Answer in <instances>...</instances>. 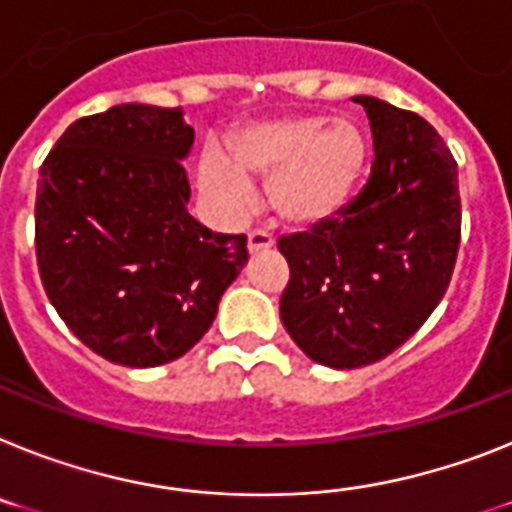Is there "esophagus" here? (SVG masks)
<instances>
[{"label": "esophagus", "mask_w": 512, "mask_h": 512, "mask_svg": "<svg viewBox=\"0 0 512 512\" xmlns=\"http://www.w3.org/2000/svg\"><path fill=\"white\" fill-rule=\"evenodd\" d=\"M249 252H263V249L273 247V236L268 231H249L247 234Z\"/></svg>", "instance_id": "34e87169"}]
</instances>
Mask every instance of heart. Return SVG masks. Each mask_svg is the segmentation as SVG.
I'll use <instances>...</instances> for the list:
<instances>
[{
  "label": "heart",
  "instance_id": "b5f03b06",
  "mask_svg": "<svg viewBox=\"0 0 512 512\" xmlns=\"http://www.w3.org/2000/svg\"><path fill=\"white\" fill-rule=\"evenodd\" d=\"M367 163V135L351 119L320 114L247 127L231 140L229 158L205 153L200 187L229 210H244L249 179L270 176L268 200L289 223H317L346 205Z\"/></svg>",
  "mask_w": 512,
  "mask_h": 512
}]
</instances>
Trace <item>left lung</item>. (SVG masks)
Listing matches in <instances>:
<instances>
[{
	"instance_id": "left-lung-1",
	"label": "left lung",
	"mask_w": 512,
	"mask_h": 512,
	"mask_svg": "<svg viewBox=\"0 0 512 512\" xmlns=\"http://www.w3.org/2000/svg\"><path fill=\"white\" fill-rule=\"evenodd\" d=\"M375 161L362 192L309 231L281 236L291 278L283 328L333 369L375 364L422 328L453 276L461 244L458 163L414 111L356 96Z\"/></svg>"
}]
</instances>
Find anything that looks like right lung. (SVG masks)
<instances>
[{"label": "right lung", "mask_w": 512, "mask_h": 512, "mask_svg": "<svg viewBox=\"0 0 512 512\" xmlns=\"http://www.w3.org/2000/svg\"><path fill=\"white\" fill-rule=\"evenodd\" d=\"M182 109L122 103L72 122L41 166L36 257L46 296L88 349L122 367L174 362L208 333L247 263V236L187 213Z\"/></svg>", "instance_id": "add662e5"}]
</instances>
